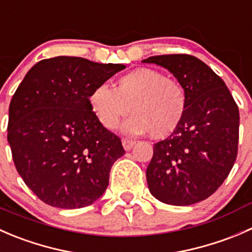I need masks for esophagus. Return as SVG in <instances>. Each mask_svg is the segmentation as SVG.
<instances>
[{
    "mask_svg": "<svg viewBox=\"0 0 252 252\" xmlns=\"http://www.w3.org/2000/svg\"><path fill=\"white\" fill-rule=\"evenodd\" d=\"M134 144H136V142L131 141V139H127V138L123 139V146L124 148H125V151H129V149H132V147H133Z\"/></svg>",
    "mask_w": 252,
    "mask_h": 252,
    "instance_id": "1",
    "label": "esophagus"
}]
</instances>
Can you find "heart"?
<instances>
[{"label":"heart","instance_id":"obj_1","mask_svg":"<svg viewBox=\"0 0 252 252\" xmlns=\"http://www.w3.org/2000/svg\"><path fill=\"white\" fill-rule=\"evenodd\" d=\"M188 101V92L178 79L149 67L121 74L114 89L98 86L89 95L91 109L105 128H118L131 110L134 115L124 125V131L129 134L149 132L153 138H165L178 129Z\"/></svg>","mask_w":252,"mask_h":252}]
</instances>
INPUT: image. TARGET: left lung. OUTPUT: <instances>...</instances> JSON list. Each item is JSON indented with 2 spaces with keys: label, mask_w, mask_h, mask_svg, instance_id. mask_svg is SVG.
<instances>
[{
  "label": "left lung",
  "mask_w": 252,
  "mask_h": 252,
  "mask_svg": "<svg viewBox=\"0 0 252 252\" xmlns=\"http://www.w3.org/2000/svg\"><path fill=\"white\" fill-rule=\"evenodd\" d=\"M174 74L188 92V109L173 134L154 144L146 176L160 202L190 206L210 197L230 173L239 142V109L223 79L197 57L143 60Z\"/></svg>",
  "instance_id": "8db88e82"
}]
</instances>
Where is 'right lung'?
<instances>
[{
  "instance_id": "right-lung-1",
  "label": "right lung",
  "mask_w": 252,
  "mask_h": 252,
  "mask_svg": "<svg viewBox=\"0 0 252 252\" xmlns=\"http://www.w3.org/2000/svg\"><path fill=\"white\" fill-rule=\"evenodd\" d=\"M124 68L57 56L34 64L17 88L7 139L17 171L42 202L82 208L106 190L111 166L125 149L99 123L89 95Z\"/></svg>"
}]
</instances>
